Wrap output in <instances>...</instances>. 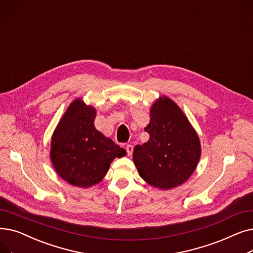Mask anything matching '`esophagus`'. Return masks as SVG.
<instances>
[{"label": "esophagus", "instance_id": "esophagus-1", "mask_svg": "<svg viewBox=\"0 0 253 253\" xmlns=\"http://www.w3.org/2000/svg\"><path fill=\"white\" fill-rule=\"evenodd\" d=\"M126 152L128 156H131L132 153H133V145L132 144H127L126 145Z\"/></svg>", "mask_w": 253, "mask_h": 253}]
</instances>
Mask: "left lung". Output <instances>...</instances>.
<instances>
[{"mask_svg": "<svg viewBox=\"0 0 253 253\" xmlns=\"http://www.w3.org/2000/svg\"><path fill=\"white\" fill-rule=\"evenodd\" d=\"M150 139L133 151L139 175L153 187L169 190L187 181L201 156L200 140L189 120L168 97H160L151 109L144 128Z\"/></svg>", "mask_w": 253, "mask_h": 253, "instance_id": "left-lung-1", "label": "left lung"}]
</instances>
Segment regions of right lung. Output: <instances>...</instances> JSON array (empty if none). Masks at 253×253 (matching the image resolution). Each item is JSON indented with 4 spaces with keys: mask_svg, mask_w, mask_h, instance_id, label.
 Here are the masks:
<instances>
[{
    "mask_svg": "<svg viewBox=\"0 0 253 253\" xmlns=\"http://www.w3.org/2000/svg\"><path fill=\"white\" fill-rule=\"evenodd\" d=\"M96 112L81 99L71 103L51 140V161L58 175L73 185L98 183L115 158L126 156L94 126Z\"/></svg>",
    "mask_w": 253,
    "mask_h": 253,
    "instance_id": "right-lung-1",
    "label": "right lung"
}]
</instances>
